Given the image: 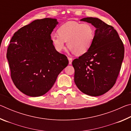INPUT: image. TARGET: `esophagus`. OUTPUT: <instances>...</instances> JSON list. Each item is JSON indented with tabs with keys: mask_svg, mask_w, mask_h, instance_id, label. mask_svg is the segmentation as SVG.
Masks as SVG:
<instances>
[{
	"mask_svg": "<svg viewBox=\"0 0 131 131\" xmlns=\"http://www.w3.org/2000/svg\"><path fill=\"white\" fill-rule=\"evenodd\" d=\"M68 60H69V65H71L72 63V59L71 58H68Z\"/></svg>",
	"mask_w": 131,
	"mask_h": 131,
	"instance_id": "1",
	"label": "esophagus"
}]
</instances>
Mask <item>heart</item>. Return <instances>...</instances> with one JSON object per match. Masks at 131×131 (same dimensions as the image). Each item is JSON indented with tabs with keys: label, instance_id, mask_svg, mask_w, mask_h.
Here are the masks:
<instances>
[{
	"label": "heart",
	"instance_id": "heart-1",
	"mask_svg": "<svg viewBox=\"0 0 131 131\" xmlns=\"http://www.w3.org/2000/svg\"><path fill=\"white\" fill-rule=\"evenodd\" d=\"M58 35H53L51 41L55 49L61 52L65 48L66 42L71 52L81 55L88 52L95 38V29L91 24L69 21L58 30Z\"/></svg>",
	"mask_w": 131,
	"mask_h": 131
}]
</instances>
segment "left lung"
Returning a JSON list of instances; mask_svg holds the SVG:
<instances>
[{
  "label": "left lung",
  "instance_id": "8db88e82",
  "mask_svg": "<svg viewBox=\"0 0 131 131\" xmlns=\"http://www.w3.org/2000/svg\"><path fill=\"white\" fill-rule=\"evenodd\" d=\"M80 21L91 24L96 30L89 51L72 62L74 83L84 94L100 96L116 83L124 57V44L114 28L100 19L87 17Z\"/></svg>",
  "mask_w": 131,
  "mask_h": 131
}]
</instances>
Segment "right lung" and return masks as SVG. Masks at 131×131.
I'll return each mask as SVG.
<instances>
[{"instance_id": "right-lung-1", "label": "right lung", "mask_w": 131, "mask_h": 131, "mask_svg": "<svg viewBox=\"0 0 131 131\" xmlns=\"http://www.w3.org/2000/svg\"><path fill=\"white\" fill-rule=\"evenodd\" d=\"M58 24L55 18L36 19L11 39L7 52L11 77L18 89L28 96L47 93L68 65L67 57L58 52L51 41Z\"/></svg>"}]
</instances>
